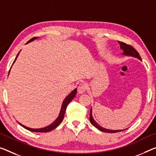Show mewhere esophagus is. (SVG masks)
I'll list each match as a JSON object with an SVG mask.
<instances>
[{"mask_svg": "<svg viewBox=\"0 0 156 156\" xmlns=\"http://www.w3.org/2000/svg\"><path fill=\"white\" fill-rule=\"evenodd\" d=\"M87 88V84L85 83H81L78 87V91L79 94H83L85 92Z\"/></svg>", "mask_w": 156, "mask_h": 156, "instance_id": "1", "label": "esophagus"}]
</instances>
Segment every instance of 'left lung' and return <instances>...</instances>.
<instances>
[{"label":"left lung","mask_w":156,"mask_h":156,"mask_svg":"<svg viewBox=\"0 0 156 156\" xmlns=\"http://www.w3.org/2000/svg\"><path fill=\"white\" fill-rule=\"evenodd\" d=\"M118 43L119 44L121 49L123 51V55L134 57V58H136L139 59V60H142L139 53H138V52L136 51L132 46L128 45V44H126L124 42H122V41H118ZM90 122L91 123V124H92L94 126H95L96 128H98V130H100L103 132L115 133H118V132H121V131H123V130H110V129H106V128L101 127V126L98 125V123L95 122L93 116H92V110H91V108L90 110Z\"/></svg>","instance_id":"1"}]
</instances>
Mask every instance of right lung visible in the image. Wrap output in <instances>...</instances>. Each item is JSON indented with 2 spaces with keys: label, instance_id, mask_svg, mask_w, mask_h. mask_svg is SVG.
<instances>
[{
  "label": "right lung",
  "instance_id": "obj_1",
  "mask_svg": "<svg viewBox=\"0 0 156 156\" xmlns=\"http://www.w3.org/2000/svg\"><path fill=\"white\" fill-rule=\"evenodd\" d=\"M37 37H33L31 39H30V40L27 42L26 44L28 43H30V41H33V40H34V39H36ZM20 53V52H19ZM19 53L17 54V55L16 57L15 60H14L13 64L14 63V62L16 61L17 57H18ZM12 64V65H13ZM76 93H77V89H75V90H73L69 94L66 96V97L65 98V100H64L63 103H62V108H61V110H60V114H59V116L54 121V122H53L51 123V125L48 126L46 127H44V128H28V127H26L25 126H23V124H21V123H20L19 122V124H20L21 126H22L24 128H26V129L30 130V131H32V132H37V133H47V132H49L51 131V130L55 129V128H57L58 126L59 125H60V123L62 122L63 119H64V116H65V110H66V107H67V105L69 103L71 102V101L73 99V98L75 97L76 96Z\"/></svg>",
  "mask_w": 156,
  "mask_h": 156
}]
</instances>
